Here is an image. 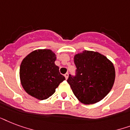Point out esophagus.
<instances>
[{
  "mask_svg": "<svg viewBox=\"0 0 130 130\" xmlns=\"http://www.w3.org/2000/svg\"><path fill=\"white\" fill-rule=\"evenodd\" d=\"M64 76H65L66 79H68V73H66V74H64Z\"/></svg>",
  "mask_w": 130,
  "mask_h": 130,
  "instance_id": "obj_1",
  "label": "esophagus"
}]
</instances>
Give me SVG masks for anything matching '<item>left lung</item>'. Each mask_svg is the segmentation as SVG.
Masks as SVG:
<instances>
[{
	"instance_id": "left-lung-1",
	"label": "left lung",
	"mask_w": 130,
	"mask_h": 130,
	"mask_svg": "<svg viewBox=\"0 0 130 130\" xmlns=\"http://www.w3.org/2000/svg\"><path fill=\"white\" fill-rule=\"evenodd\" d=\"M75 76L69 75L67 82L74 95L84 104H93L105 98L115 79L114 65L97 51L84 50L74 55Z\"/></svg>"
}]
</instances>
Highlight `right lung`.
Masks as SVG:
<instances>
[{
    "instance_id": "add662e5",
    "label": "right lung",
    "mask_w": 130,
    "mask_h": 130,
    "mask_svg": "<svg viewBox=\"0 0 130 130\" xmlns=\"http://www.w3.org/2000/svg\"><path fill=\"white\" fill-rule=\"evenodd\" d=\"M56 55L51 49H37L23 59L20 68L22 87L29 95L40 100L55 93L65 80L55 64Z\"/></svg>"
}]
</instances>
